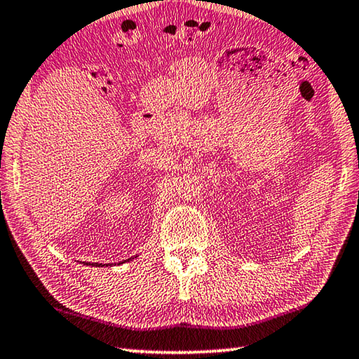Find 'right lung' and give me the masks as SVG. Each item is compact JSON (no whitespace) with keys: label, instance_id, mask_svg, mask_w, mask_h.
I'll use <instances>...</instances> for the list:
<instances>
[{"label":"right lung","instance_id":"obj_1","mask_svg":"<svg viewBox=\"0 0 359 359\" xmlns=\"http://www.w3.org/2000/svg\"><path fill=\"white\" fill-rule=\"evenodd\" d=\"M135 257H137V255H135ZM130 260H132V259H128V260H124V262H119L118 265H123V263H126V262H130ZM83 263H85V262H83ZM85 265H88V266H99V268H100V266H111L110 263H107V265H102V263H88V262L85 263Z\"/></svg>","mask_w":359,"mask_h":359}]
</instances>
